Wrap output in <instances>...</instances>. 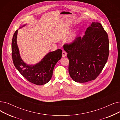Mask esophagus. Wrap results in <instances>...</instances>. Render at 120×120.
Segmentation results:
<instances>
[{
    "label": "esophagus",
    "instance_id": "esophagus-1",
    "mask_svg": "<svg viewBox=\"0 0 120 120\" xmlns=\"http://www.w3.org/2000/svg\"><path fill=\"white\" fill-rule=\"evenodd\" d=\"M62 57H65V56L67 55V53H66V51H62Z\"/></svg>",
    "mask_w": 120,
    "mask_h": 120
}]
</instances>
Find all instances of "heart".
<instances>
[{"label":"heart","instance_id":"b5f03b06","mask_svg":"<svg viewBox=\"0 0 120 120\" xmlns=\"http://www.w3.org/2000/svg\"><path fill=\"white\" fill-rule=\"evenodd\" d=\"M76 37V34L75 32L72 33V34L71 35L70 38H69V41L70 42H72V41H74Z\"/></svg>","mask_w":120,"mask_h":120}]
</instances>
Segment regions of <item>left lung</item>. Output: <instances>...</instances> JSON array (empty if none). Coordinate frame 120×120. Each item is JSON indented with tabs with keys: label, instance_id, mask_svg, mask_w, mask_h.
<instances>
[{
	"label": "left lung",
	"instance_id": "left-lung-1",
	"mask_svg": "<svg viewBox=\"0 0 120 120\" xmlns=\"http://www.w3.org/2000/svg\"><path fill=\"white\" fill-rule=\"evenodd\" d=\"M69 60V72L75 81L84 83L96 79L107 62L109 40L101 23L92 22L82 37L64 45Z\"/></svg>",
	"mask_w": 120,
	"mask_h": 120
}]
</instances>
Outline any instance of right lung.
I'll use <instances>...</instances> for the list:
<instances>
[{
    "mask_svg": "<svg viewBox=\"0 0 120 120\" xmlns=\"http://www.w3.org/2000/svg\"><path fill=\"white\" fill-rule=\"evenodd\" d=\"M18 31V30L15 31L12 41V55L14 66L29 82L38 85L46 84L51 79L54 66L61 58L62 50L59 49L49 52L41 61L35 65L27 64L23 61L20 55L17 41Z\"/></svg>",
    "mask_w": 120,
    "mask_h": 120,
    "instance_id": "obj_1",
    "label": "right lung"
}]
</instances>
